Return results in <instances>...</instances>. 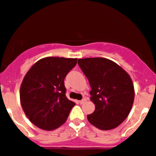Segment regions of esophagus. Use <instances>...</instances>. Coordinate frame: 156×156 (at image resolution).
I'll use <instances>...</instances> for the list:
<instances>
[{
  "label": "esophagus",
  "mask_w": 156,
  "mask_h": 156,
  "mask_svg": "<svg viewBox=\"0 0 156 156\" xmlns=\"http://www.w3.org/2000/svg\"><path fill=\"white\" fill-rule=\"evenodd\" d=\"M86 101V98H83L82 100H80L79 103L80 104H83V103H85Z\"/></svg>",
  "instance_id": "1"
}]
</instances>
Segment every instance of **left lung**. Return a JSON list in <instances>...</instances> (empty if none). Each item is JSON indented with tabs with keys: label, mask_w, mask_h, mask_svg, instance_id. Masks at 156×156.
<instances>
[{
	"label": "left lung",
	"mask_w": 156,
	"mask_h": 156,
	"mask_svg": "<svg viewBox=\"0 0 156 156\" xmlns=\"http://www.w3.org/2000/svg\"><path fill=\"white\" fill-rule=\"evenodd\" d=\"M88 78L91 101L95 105L88 122L101 130H111L126 120L133 105L135 90L132 78L123 68L104 58L78 59Z\"/></svg>",
	"instance_id": "obj_1"
}]
</instances>
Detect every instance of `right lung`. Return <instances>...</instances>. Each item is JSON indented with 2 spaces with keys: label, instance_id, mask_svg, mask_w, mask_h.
<instances>
[{
  "label": "right lung",
  "instance_id": "add662e5",
  "mask_svg": "<svg viewBox=\"0 0 156 156\" xmlns=\"http://www.w3.org/2000/svg\"><path fill=\"white\" fill-rule=\"evenodd\" d=\"M77 58L47 57L29 69L20 88L22 108L29 120L43 130H54L67 120L75 103L65 95L64 80Z\"/></svg>",
  "mask_w": 156,
  "mask_h": 156
}]
</instances>
